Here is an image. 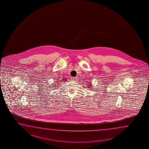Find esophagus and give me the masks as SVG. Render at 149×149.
<instances>
[{"label": "esophagus", "mask_w": 149, "mask_h": 149, "mask_svg": "<svg viewBox=\"0 0 149 149\" xmlns=\"http://www.w3.org/2000/svg\"><path fill=\"white\" fill-rule=\"evenodd\" d=\"M77 78H76V77H73V78H71V80L73 81L77 82Z\"/></svg>", "instance_id": "esophagus-1"}]
</instances>
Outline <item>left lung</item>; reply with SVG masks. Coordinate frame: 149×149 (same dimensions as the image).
Segmentation results:
<instances>
[{"instance_id":"left-lung-1","label":"left lung","mask_w":149,"mask_h":149,"mask_svg":"<svg viewBox=\"0 0 149 149\" xmlns=\"http://www.w3.org/2000/svg\"><path fill=\"white\" fill-rule=\"evenodd\" d=\"M87 85H89V86H88V87L89 88H90V87L92 88V87H91V85H89V84H87Z\"/></svg>"}]
</instances>
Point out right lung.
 <instances>
[{
	"label": "right lung",
	"instance_id": "right-lung-1",
	"mask_svg": "<svg viewBox=\"0 0 149 149\" xmlns=\"http://www.w3.org/2000/svg\"><path fill=\"white\" fill-rule=\"evenodd\" d=\"M64 80V79H63V80ZM65 81H66V79H65ZM57 81V83H58V82L59 81H58H58Z\"/></svg>",
	"mask_w": 149,
	"mask_h": 149
}]
</instances>
